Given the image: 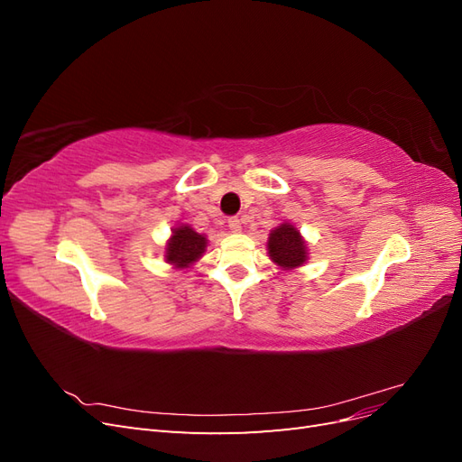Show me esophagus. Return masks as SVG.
Here are the masks:
<instances>
[{"mask_svg":"<svg viewBox=\"0 0 462 462\" xmlns=\"http://www.w3.org/2000/svg\"><path fill=\"white\" fill-rule=\"evenodd\" d=\"M229 229L233 231V233H239L241 229H243V221H241V217H229Z\"/></svg>","mask_w":462,"mask_h":462,"instance_id":"obj_1","label":"esophagus"}]
</instances>
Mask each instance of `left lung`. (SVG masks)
Returning <instances> with one entry per match:
<instances>
[{
  "mask_svg": "<svg viewBox=\"0 0 462 462\" xmlns=\"http://www.w3.org/2000/svg\"><path fill=\"white\" fill-rule=\"evenodd\" d=\"M268 253L282 268H297L306 260V245L295 227L283 223L270 233Z\"/></svg>",
  "mask_w": 462,
  "mask_h": 462,
  "instance_id": "left-lung-1",
  "label": "left lung"
}]
</instances>
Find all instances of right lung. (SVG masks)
Returning <instances> with one entry per match:
<instances>
[{
    "label": "right lung",
    "instance_id": "right-lung-1",
    "mask_svg": "<svg viewBox=\"0 0 462 462\" xmlns=\"http://www.w3.org/2000/svg\"><path fill=\"white\" fill-rule=\"evenodd\" d=\"M206 248V239L187 226H180L173 231L171 241L165 248V260L177 268H189V263L199 260Z\"/></svg>",
    "mask_w": 462,
    "mask_h": 462
}]
</instances>
